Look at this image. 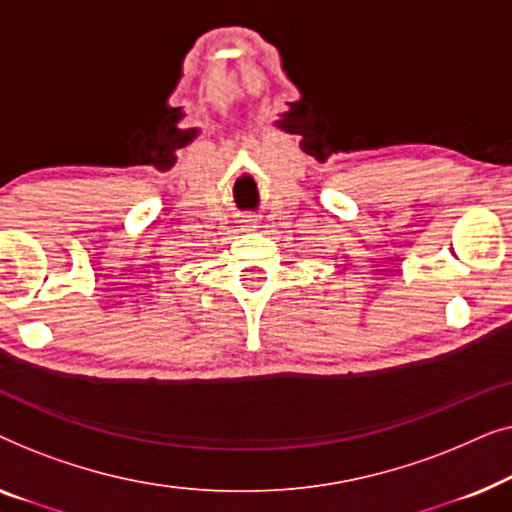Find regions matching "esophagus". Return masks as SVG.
<instances>
[{"label": "esophagus", "mask_w": 512, "mask_h": 512, "mask_svg": "<svg viewBox=\"0 0 512 512\" xmlns=\"http://www.w3.org/2000/svg\"><path fill=\"white\" fill-rule=\"evenodd\" d=\"M254 228H258L254 221H249V223H247V226H244V230H254Z\"/></svg>", "instance_id": "obj_1"}]
</instances>
